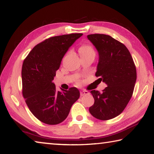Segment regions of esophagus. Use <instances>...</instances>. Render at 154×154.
<instances>
[{
    "instance_id": "obj_1",
    "label": "esophagus",
    "mask_w": 154,
    "mask_h": 154,
    "mask_svg": "<svg viewBox=\"0 0 154 154\" xmlns=\"http://www.w3.org/2000/svg\"><path fill=\"white\" fill-rule=\"evenodd\" d=\"M81 96H84V95H87V94H89V92H88V91H85V90H83V91H82V92H81Z\"/></svg>"
}]
</instances>
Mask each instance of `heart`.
Wrapping results in <instances>:
<instances>
[{"label": "heart", "instance_id": "obj_1", "mask_svg": "<svg viewBox=\"0 0 154 154\" xmlns=\"http://www.w3.org/2000/svg\"><path fill=\"white\" fill-rule=\"evenodd\" d=\"M79 54L81 58L89 56H94V49L90 45H82L79 48Z\"/></svg>", "mask_w": 154, "mask_h": 154}]
</instances>
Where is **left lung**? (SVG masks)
Instances as JSON below:
<instances>
[{
    "mask_svg": "<svg viewBox=\"0 0 154 154\" xmlns=\"http://www.w3.org/2000/svg\"><path fill=\"white\" fill-rule=\"evenodd\" d=\"M87 37L98 53L96 76L107 85L101 93L91 91L94 103L89 111L96 119L108 120L119 116L131 98L137 80L136 67L126 47L111 36L94 34Z\"/></svg>",
    "mask_w": 154,
    "mask_h": 154,
    "instance_id": "obj_1",
    "label": "left lung"
}]
</instances>
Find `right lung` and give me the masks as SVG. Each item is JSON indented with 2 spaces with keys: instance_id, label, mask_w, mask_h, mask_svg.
Instances as JSON below:
<instances>
[{
  "instance_id": "add662e5",
  "label": "right lung",
  "mask_w": 154,
  "mask_h": 154,
  "mask_svg": "<svg viewBox=\"0 0 154 154\" xmlns=\"http://www.w3.org/2000/svg\"><path fill=\"white\" fill-rule=\"evenodd\" d=\"M82 35L75 33L49 38L36 45L23 62V96L30 111L43 123H61L79 98L77 88L57 91L53 80L65 54Z\"/></svg>"
}]
</instances>
